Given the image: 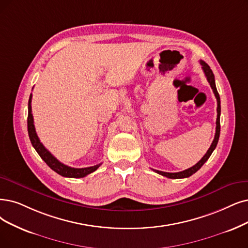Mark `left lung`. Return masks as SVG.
<instances>
[{"mask_svg": "<svg viewBox=\"0 0 248 248\" xmlns=\"http://www.w3.org/2000/svg\"><path fill=\"white\" fill-rule=\"evenodd\" d=\"M201 64H202V70H203V72H204V75H205V77H206V79H207V81H209V83H210V85H211V87H212V90H213V92H214V93H215V96H216V98H217V121H216L217 126H216L215 138H214V140H213V142H212L210 148H209V150H207L206 154L202 157V160H201L199 163H197V164H195L193 167L189 168V169L184 170V171H182V172H178V173H168V172H163V171H158V170H154V169H153L155 173L160 174V175H162V176H165V177H167V178H171V179H181V178H187V177H189V176L193 175L195 172L199 171V170L201 169V168L202 167V165H203L207 160H209V157L211 156V155L213 154L214 150H215L217 144V141H219V137H220V127H221V126H220V115H221V101H220V95H219V93H217V91L216 82H215V75H214L213 71L211 70L210 66L207 65L205 62H203V61H201Z\"/></svg>", "mask_w": 248, "mask_h": 248, "instance_id": "1", "label": "left lung"}]
</instances>
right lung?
Wrapping results in <instances>:
<instances>
[{
  "label": "right lung",
  "mask_w": 248,
  "mask_h": 248,
  "mask_svg": "<svg viewBox=\"0 0 248 248\" xmlns=\"http://www.w3.org/2000/svg\"><path fill=\"white\" fill-rule=\"evenodd\" d=\"M31 98H32V94L31 93V96H29V101H28L27 129H28L29 140H31L32 146L35 148V151L37 152L39 156L43 158V160L46 162V164L51 168L52 170H54L56 173H58L59 175H61L63 177L82 178L88 174L94 172L102 164H98L93 167L80 168V169H78V168L69 167L62 164L61 162H59L57 158L44 146V144L41 142V140H39V138L35 132V128L33 124V116L31 113Z\"/></svg>",
  "instance_id": "obj_1"
}]
</instances>
